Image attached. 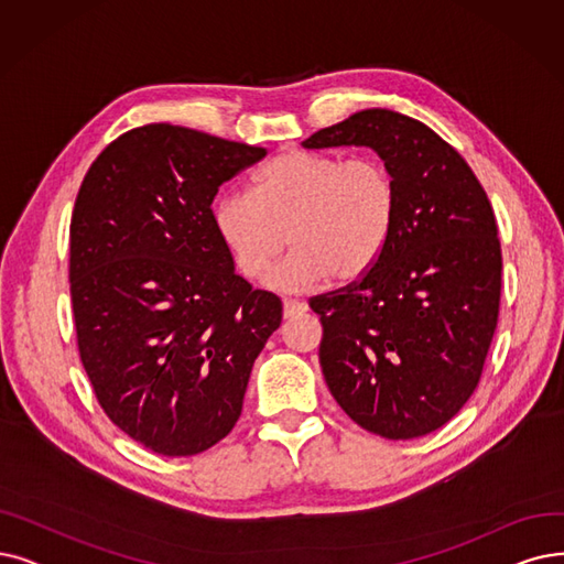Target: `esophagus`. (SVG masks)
I'll list each match as a JSON object with an SVG mask.
<instances>
[{
	"label": "esophagus",
	"mask_w": 564,
	"mask_h": 564,
	"mask_svg": "<svg viewBox=\"0 0 564 564\" xmlns=\"http://www.w3.org/2000/svg\"><path fill=\"white\" fill-rule=\"evenodd\" d=\"M307 310V305L303 301H296V299H284V317L286 319H294L299 317V314H303Z\"/></svg>",
	"instance_id": "esophagus-1"
}]
</instances>
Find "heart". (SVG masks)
<instances>
[{
	"mask_svg": "<svg viewBox=\"0 0 564 564\" xmlns=\"http://www.w3.org/2000/svg\"><path fill=\"white\" fill-rule=\"evenodd\" d=\"M398 219V185L372 154L286 150L254 175L250 196L221 194L210 221L217 240L247 280H263L284 252L273 284L301 291L328 275L349 282L384 254Z\"/></svg>",
	"mask_w": 564,
	"mask_h": 564,
	"instance_id": "1",
	"label": "heart"
}]
</instances>
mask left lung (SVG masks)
Listing matches in <instances>:
<instances>
[{"label":"left lung","instance_id":"8db88e82","mask_svg":"<svg viewBox=\"0 0 564 564\" xmlns=\"http://www.w3.org/2000/svg\"><path fill=\"white\" fill-rule=\"evenodd\" d=\"M372 148L398 185L384 254L356 282L310 299L319 364L345 414L387 440L452 421L475 393L498 328L502 250L490 200L463 156L423 122L368 108L303 148Z\"/></svg>","mask_w":564,"mask_h":564}]
</instances>
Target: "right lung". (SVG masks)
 I'll list each match as a JSON object with an SVG mask.
<instances>
[{"label": "right lung", "instance_id": "add662e5", "mask_svg": "<svg viewBox=\"0 0 564 564\" xmlns=\"http://www.w3.org/2000/svg\"><path fill=\"white\" fill-rule=\"evenodd\" d=\"M265 148L145 124L85 173L69 282L83 368L108 419L162 456H196L242 412L282 301L236 275L210 221L221 183Z\"/></svg>", "mask_w": 564, "mask_h": 564}]
</instances>
